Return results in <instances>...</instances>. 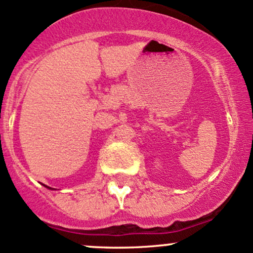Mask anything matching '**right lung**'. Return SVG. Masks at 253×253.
Here are the masks:
<instances>
[{
	"label": "right lung",
	"mask_w": 253,
	"mask_h": 253,
	"mask_svg": "<svg viewBox=\"0 0 253 253\" xmlns=\"http://www.w3.org/2000/svg\"><path fill=\"white\" fill-rule=\"evenodd\" d=\"M43 185V187H46V188H47V189H51V190H56V189H53V188H50V187H47V185H45V184H42Z\"/></svg>",
	"instance_id": "right-lung-1"
}]
</instances>
